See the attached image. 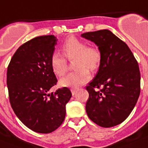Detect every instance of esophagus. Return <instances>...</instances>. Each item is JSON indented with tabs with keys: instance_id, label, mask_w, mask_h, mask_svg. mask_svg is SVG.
Here are the masks:
<instances>
[{
	"instance_id": "obj_1",
	"label": "esophagus",
	"mask_w": 148,
	"mask_h": 148,
	"mask_svg": "<svg viewBox=\"0 0 148 148\" xmlns=\"http://www.w3.org/2000/svg\"><path fill=\"white\" fill-rule=\"evenodd\" d=\"M77 91H78V88H72V89H71V92H72L73 95H75V93L77 92Z\"/></svg>"
}]
</instances>
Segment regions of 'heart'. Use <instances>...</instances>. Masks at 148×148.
<instances>
[{"instance_id":"b5f03b06","label":"heart","mask_w":148,"mask_h":148,"mask_svg":"<svg viewBox=\"0 0 148 148\" xmlns=\"http://www.w3.org/2000/svg\"><path fill=\"white\" fill-rule=\"evenodd\" d=\"M62 49L69 60L76 58L75 69L78 70L71 73L60 81L63 87L76 88L90 79V73L86 68L94 70L99 66L101 53L94 47H87L85 42L70 36L63 43ZM50 65L53 72L57 76H62L66 71V60L61 54L54 52L50 58Z\"/></svg>"}]
</instances>
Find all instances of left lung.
<instances>
[{
  "instance_id": "8db88e82",
  "label": "left lung",
  "mask_w": 148,
  "mask_h": 148,
  "mask_svg": "<svg viewBox=\"0 0 148 148\" xmlns=\"http://www.w3.org/2000/svg\"><path fill=\"white\" fill-rule=\"evenodd\" d=\"M81 36L94 42L101 53L99 71L86 87L89 94L86 113L101 127L119 125L131 114L140 95L138 62L127 45L108 29Z\"/></svg>"
}]
</instances>
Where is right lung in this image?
<instances>
[{"label": "right lung", "instance_id": "1", "mask_svg": "<svg viewBox=\"0 0 148 148\" xmlns=\"http://www.w3.org/2000/svg\"><path fill=\"white\" fill-rule=\"evenodd\" d=\"M58 39L37 36L19 47L7 72L10 106L23 125L37 133L57 129L66 116V105L72 97L66 87L49 93L56 84L50 58Z\"/></svg>", "mask_w": 148, "mask_h": 148}]
</instances>
